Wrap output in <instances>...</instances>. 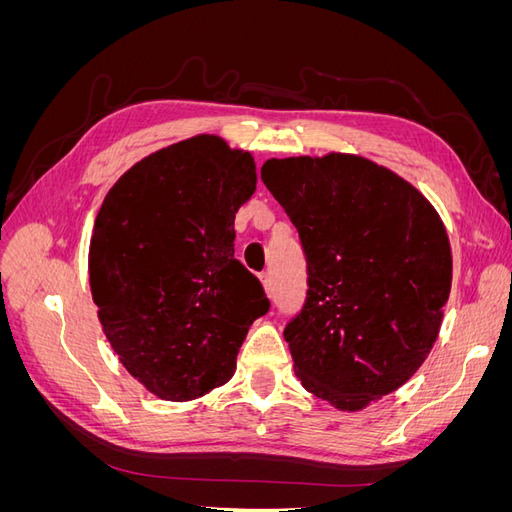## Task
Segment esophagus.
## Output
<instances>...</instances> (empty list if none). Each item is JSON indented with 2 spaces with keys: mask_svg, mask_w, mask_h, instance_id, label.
Masks as SVG:
<instances>
[{
  "mask_svg": "<svg viewBox=\"0 0 512 512\" xmlns=\"http://www.w3.org/2000/svg\"><path fill=\"white\" fill-rule=\"evenodd\" d=\"M260 280H262V284H265V290H267L269 297H273V280H271V275L265 273V275L260 277Z\"/></svg>",
  "mask_w": 512,
  "mask_h": 512,
  "instance_id": "34e87169",
  "label": "esophagus"
}]
</instances>
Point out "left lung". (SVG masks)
Listing matches in <instances>:
<instances>
[{"mask_svg": "<svg viewBox=\"0 0 512 512\" xmlns=\"http://www.w3.org/2000/svg\"><path fill=\"white\" fill-rule=\"evenodd\" d=\"M260 179L299 232L307 297L284 329L316 397L361 410L423 365L451 294L442 220L408 181L359 156L267 160Z\"/></svg>", "mask_w": 512, "mask_h": 512, "instance_id": "8db88e82", "label": "left lung"}]
</instances>
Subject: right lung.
Here are the masks:
<instances>
[{
	"instance_id": "add662e5",
	"label": "right lung",
	"mask_w": 512,
	"mask_h": 512,
	"mask_svg": "<svg viewBox=\"0 0 512 512\" xmlns=\"http://www.w3.org/2000/svg\"><path fill=\"white\" fill-rule=\"evenodd\" d=\"M254 190L250 153L203 134L151 153L104 198L91 294L119 361L153 395L188 401L226 384L247 329L269 312L232 243Z\"/></svg>"
}]
</instances>
